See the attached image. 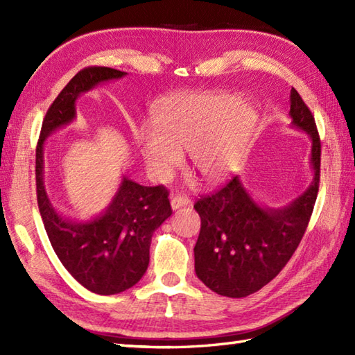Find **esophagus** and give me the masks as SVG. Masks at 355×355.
Wrapping results in <instances>:
<instances>
[{
  "label": "esophagus",
  "mask_w": 355,
  "mask_h": 355,
  "mask_svg": "<svg viewBox=\"0 0 355 355\" xmlns=\"http://www.w3.org/2000/svg\"><path fill=\"white\" fill-rule=\"evenodd\" d=\"M187 205H191V200L187 198L186 195H175V197L171 198V207L173 210H177V209L187 206Z\"/></svg>",
  "instance_id": "1"
}]
</instances>
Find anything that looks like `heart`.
Listing matches in <instances>:
<instances>
[{"instance_id":"b5f03b06","label":"heart","mask_w":355,"mask_h":355,"mask_svg":"<svg viewBox=\"0 0 355 355\" xmlns=\"http://www.w3.org/2000/svg\"><path fill=\"white\" fill-rule=\"evenodd\" d=\"M254 122L250 105L229 93L172 96L155 108L153 130L139 131V153L157 182L169 180L187 149L192 169L205 182L220 183L243 162Z\"/></svg>"}]
</instances>
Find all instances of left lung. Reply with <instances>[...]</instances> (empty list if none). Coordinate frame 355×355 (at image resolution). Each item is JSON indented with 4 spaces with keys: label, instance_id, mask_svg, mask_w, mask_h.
I'll return each mask as SVG.
<instances>
[{
    "label": "left lung",
    "instance_id": "left-lung-1",
    "mask_svg": "<svg viewBox=\"0 0 355 355\" xmlns=\"http://www.w3.org/2000/svg\"><path fill=\"white\" fill-rule=\"evenodd\" d=\"M294 128L311 139L313 182L285 207H263L247 192L239 177L195 202L201 230L193 247L195 273L210 290L227 297H245L275 279L302 239L310 223L320 178V139L314 117L296 89L290 93Z\"/></svg>",
    "mask_w": 355,
    "mask_h": 355
}]
</instances>
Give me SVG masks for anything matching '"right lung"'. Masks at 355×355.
Wrapping results in <instances>:
<instances>
[{"label":"right lung","mask_w":355,"mask_h":355,"mask_svg":"<svg viewBox=\"0 0 355 355\" xmlns=\"http://www.w3.org/2000/svg\"><path fill=\"white\" fill-rule=\"evenodd\" d=\"M126 76L108 67L80 70L50 105L36 146V197L53 250L67 271L87 290L102 296L137 284L149 266L154 232L172 214L164 186H141L123 177L105 212L88 221H71L58 212L44 186V143L76 119L80 94L102 82Z\"/></svg>","instance_id":"right-lung-1"}]
</instances>
